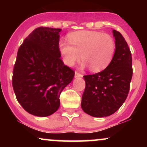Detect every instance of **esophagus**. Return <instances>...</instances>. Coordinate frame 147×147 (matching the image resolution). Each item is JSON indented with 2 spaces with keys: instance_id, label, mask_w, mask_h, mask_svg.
Segmentation results:
<instances>
[{
  "instance_id": "obj_1",
  "label": "esophagus",
  "mask_w": 147,
  "mask_h": 147,
  "mask_svg": "<svg viewBox=\"0 0 147 147\" xmlns=\"http://www.w3.org/2000/svg\"><path fill=\"white\" fill-rule=\"evenodd\" d=\"M83 76H84L82 75V74L78 73V71H76L75 72V78H82V77H83Z\"/></svg>"
}]
</instances>
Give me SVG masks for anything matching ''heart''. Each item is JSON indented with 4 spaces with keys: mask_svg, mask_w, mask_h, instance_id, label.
<instances>
[{
    "mask_svg": "<svg viewBox=\"0 0 147 147\" xmlns=\"http://www.w3.org/2000/svg\"><path fill=\"white\" fill-rule=\"evenodd\" d=\"M70 43L60 40L58 47L64 63L74 65L81 58L84 59L82 67L89 66L93 71H98L107 67L116 51V43L111 35L98 31H80L68 35Z\"/></svg>",
    "mask_w": 147,
    "mask_h": 147,
    "instance_id": "obj_1",
    "label": "heart"
}]
</instances>
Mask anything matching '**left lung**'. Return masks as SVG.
I'll return each instance as SVG.
<instances>
[{
    "label": "left lung",
    "mask_w": 147,
    "mask_h": 147,
    "mask_svg": "<svg viewBox=\"0 0 147 147\" xmlns=\"http://www.w3.org/2000/svg\"><path fill=\"white\" fill-rule=\"evenodd\" d=\"M116 51L111 62L103 71L84 76L86 88L81 106L94 117H105L116 112L125 101L132 76V55L120 33L113 30Z\"/></svg>",
    "instance_id": "obj_1"
}]
</instances>
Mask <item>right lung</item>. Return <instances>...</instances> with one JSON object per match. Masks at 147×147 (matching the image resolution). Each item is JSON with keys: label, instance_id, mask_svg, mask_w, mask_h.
<instances>
[{"label": "right lung", "instance_id": "1", "mask_svg": "<svg viewBox=\"0 0 147 147\" xmlns=\"http://www.w3.org/2000/svg\"><path fill=\"white\" fill-rule=\"evenodd\" d=\"M61 29H35L20 46L13 69L16 98L29 114L45 117L60 106L59 96L72 81L74 71L60 59Z\"/></svg>", "mask_w": 147, "mask_h": 147}]
</instances>
